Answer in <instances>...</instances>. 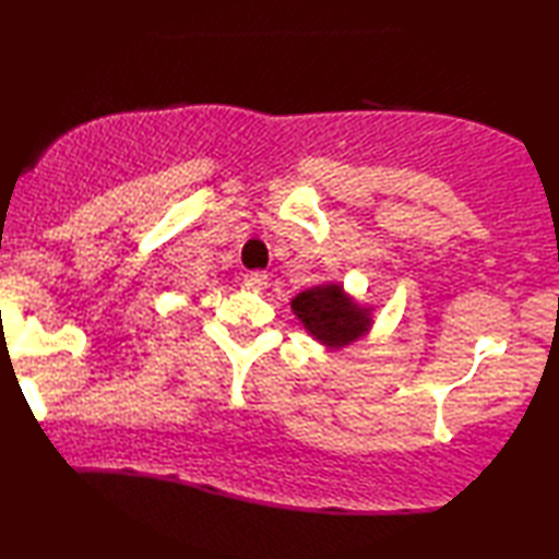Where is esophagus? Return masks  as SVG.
Here are the masks:
<instances>
[{"instance_id": "1", "label": "esophagus", "mask_w": 559, "mask_h": 559, "mask_svg": "<svg viewBox=\"0 0 559 559\" xmlns=\"http://www.w3.org/2000/svg\"><path fill=\"white\" fill-rule=\"evenodd\" d=\"M245 285L252 289H264L267 287V274L264 272H248L245 274Z\"/></svg>"}]
</instances>
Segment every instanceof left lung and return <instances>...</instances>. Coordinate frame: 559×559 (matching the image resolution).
<instances>
[{"label": "left lung", "mask_w": 559, "mask_h": 559, "mask_svg": "<svg viewBox=\"0 0 559 559\" xmlns=\"http://www.w3.org/2000/svg\"><path fill=\"white\" fill-rule=\"evenodd\" d=\"M292 309L311 336L331 348L348 346L368 329V311L354 305L338 285H321L292 299Z\"/></svg>", "instance_id": "obj_1"}]
</instances>
